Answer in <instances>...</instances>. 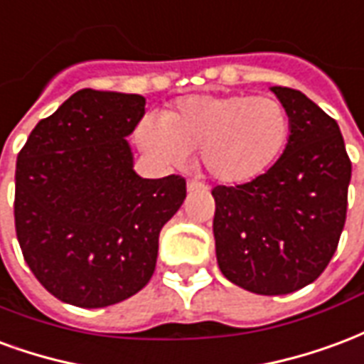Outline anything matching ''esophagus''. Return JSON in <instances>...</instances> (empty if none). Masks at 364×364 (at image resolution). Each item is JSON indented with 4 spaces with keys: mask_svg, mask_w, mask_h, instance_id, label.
I'll list each match as a JSON object with an SVG mask.
<instances>
[{
    "mask_svg": "<svg viewBox=\"0 0 364 364\" xmlns=\"http://www.w3.org/2000/svg\"><path fill=\"white\" fill-rule=\"evenodd\" d=\"M186 188H188V192L190 193L203 192V190H205V184H201V182H198V180H188Z\"/></svg>",
    "mask_w": 364,
    "mask_h": 364,
    "instance_id": "34e87169",
    "label": "esophagus"
}]
</instances>
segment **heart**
Returning <instances> with one entry per match:
<instances>
[{
    "label": "heart",
    "mask_w": 364,
    "mask_h": 364,
    "mask_svg": "<svg viewBox=\"0 0 364 364\" xmlns=\"http://www.w3.org/2000/svg\"><path fill=\"white\" fill-rule=\"evenodd\" d=\"M291 134L285 106L254 95H190L161 118L137 126L139 147L163 163L180 164L201 153L209 176L223 184H246L272 168Z\"/></svg>",
    "instance_id": "heart-1"
}]
</instances>
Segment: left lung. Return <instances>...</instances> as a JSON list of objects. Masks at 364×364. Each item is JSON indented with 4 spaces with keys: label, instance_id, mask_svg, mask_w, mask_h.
Listing matches in <instances>:
<instances>
[{
    "label": "left lung",
    "instance_id": "8db88e82",
    "mask_svg": "<svg viewBox=\"0 0 364 364\" xmlns=\"http://www.w3.org/2000/svg\"><path fill=\"white\" fill-rule=\"evenodd\" d=\"M291 118L287 147L252 182L215 186L213 237L221 273L258 294H287L318 279L347 217L351 161L338 122L306 95L272 87Z\"/></svg>",
    "mask_w": 364,
    "mask_h": 364
}]
</instances>
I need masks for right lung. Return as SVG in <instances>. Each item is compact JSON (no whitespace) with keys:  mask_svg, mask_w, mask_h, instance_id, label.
I'll return each instance as SVG.
<instances>
[{"mask_svg":"<svg viewBox=\"0 0 364 364\" xmlns=\"http://www.w3.org/2000/svg\"><path fill=\"white\" fill-rule=\"evenodd\" d=\"M141 95L81 89L36 124L15 168V230L55 299L102 309L149 283L159 232L186 198L178 174L141 178L126 137Z\"/></svg>","mask_w":364,"mask_h":364,"instance_id":"1","label":"right lung"}]
</instances>
